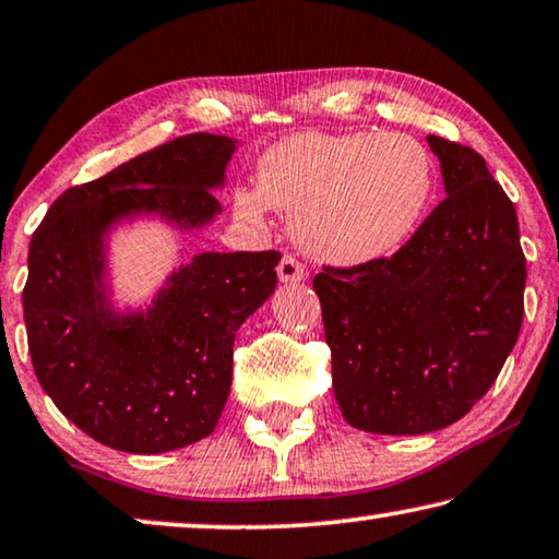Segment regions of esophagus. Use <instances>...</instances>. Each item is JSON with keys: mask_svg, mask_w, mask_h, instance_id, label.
I'll return each instance as SVG.
<instances>
[{"mask_svg": "<svg viewBox=\"0 0 559 559\" xmlns=\"http://www.w3.org/2000/svg\"><path fill=\"white\" fill-rule=\"evenodd\" d=\"M276 271H278V281H283V283H296V281L306 278L304 263L294 259V255H283Z\"/></svg>", "mask_w": 559, "mask_h": 559, "instance_id": "1", "label": "esophagus"}]
</instances>
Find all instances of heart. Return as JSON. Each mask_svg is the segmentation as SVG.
Wrapping results in <instances>:
<instances>
[{"instance_id":"b5f03b06","label":"heart","mask_w":559,"mask_h":559,"mask_svg":"<svg viewBox=\"0 0 559 559\" xmlns=\"http://www.w3.org/2000/svg\"><path fill=\"white\" fill-rule=\"evenodd\" d=\"M436 164L403 134H323L281 139L255 164V186H238L234 216L263 226L269 206L294 218L296 243L313 259L362 265L395 253L430 206Z\"/></svg>"}]
</instances>
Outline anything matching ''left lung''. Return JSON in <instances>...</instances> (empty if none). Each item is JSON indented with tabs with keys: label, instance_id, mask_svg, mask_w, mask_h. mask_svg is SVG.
<instances>
[{
	"label": "left lung",
	"instance_id": "8db88e82",
	"mask_svg": "<svg viewBox=\"0 0 559 559\" xmlns=\"http://www.w3.org/2000/svg\"><path fill=\"white\" fill-rule=\"evenodd\" d=\"M448 197L391 259L313 278L333 393L378 436L448 428L490 391L515 348L525 294L518 214L471 146L428 136Z\"/></svg>",
	"mask_w": 559,
	"mask_h": 559
}]
</instances>
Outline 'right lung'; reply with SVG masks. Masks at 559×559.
Segmentation results:
<instances>
[{
	"instance_id": "right-lung-1",
	"label": "right lung",
	"mask_w": 559,
	"mask_h": 559,
	"mask_svg": "<svg viewBox=\"0 0 559 559\" xmlns=\"http://www.w3.org/2000/svg\"><path fill=\"white\" fill-rule=\"evenodd\" d=\"M236 139L189 134L51 203L29 243L24 323L34 373L88 438L134 455L214 432L234 376V338L276 288L278 251H206L166 278L146 308L111 304L106 241L154 216L193 231L221 214Z\"/></svg>"
}]
</instances>
